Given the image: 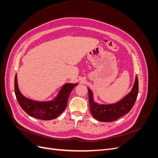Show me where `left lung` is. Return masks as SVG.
Here are the masks:
<instances>
[{
  "label": "left lung",
  "instance_id": "left-lung-1",
  "mask_svg": "<svg viewBox=\"0 0 158 158\" xmlns=\"http://www.w3.org/2000/svg\"><path fill=\"white\" fill-rule=\"evenodd\" d=\"M88 95L90 112L92 117L101 122H111L125 115L135 103L138 92V80L136 76L131 91L120 101L113 104H98L94 102V95L89 88Z\"/></svg>",
  "mask_w": 158,
  "mask_h": 158
}]
</instances>
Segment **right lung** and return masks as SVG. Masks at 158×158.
<instances>
[{
	"label": "right lung",
	"instance_id": "right-lung-1",
	"mask_svg": "<svg viewBox=\"0 0 158 158\" xmlns=\"http://www.w3.org/2000/svg\"><path fill=\"white\" fill-rule=\"evenodd\" d=\"M78 83H66L62 86L56 96L51 101L37 102L23 95L18 88L17 75L14 79V91L20 107L31 117L41 120L55 119L64 111L70 92Z\"/></svg>",
	"mask_w": 158,
	"mask_h": 158
}]
</instances>
